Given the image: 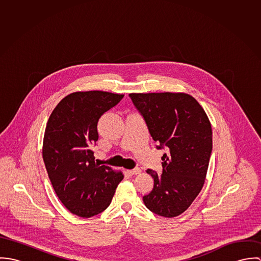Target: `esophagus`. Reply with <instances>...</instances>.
<instances>
[{"label": "esophagus", "instance_id": "obj_1", "mask_svg": "<svg viewBox=\"0 0 261 261\" xmlns=\"http://www.w3.org/2000/svg\"><path fill=\"white\" fill-rule=\"evenodd\" d=\"M130 175H139V174H141V169H139V168H136V169H133V170H128L127 171Z\"/></svg>", "mask_w": 261, "mask_h": 261}]
</instances>
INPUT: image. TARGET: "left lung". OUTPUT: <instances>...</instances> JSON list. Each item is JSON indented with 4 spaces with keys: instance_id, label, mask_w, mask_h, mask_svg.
I'll list each match as a JSON object with an SVG mask.
<instances>
[{
    "instance_id": "obj_1",
    "label": "left lung",
    "mask_w": 261,
    "mask_h": 261,
    "mask_svg": "<svg viewBox=\"0 0 261 261\" xmlns=\"http://www.w3.org/2000/svg\"><path fill=\"white\" fill-rule=\"evenodd\" d=\"M143 114L152 140L166 148L163 173L148 169L153 188L146 207L166 217L179 216L204 186L212 151L211 122L200 103L185 92L129 93Z\"/></svg>"
}]
</instances>
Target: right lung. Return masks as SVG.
Listing matches in <instances>:
<instances>
[{
  "label": "right lung",
  "instance_id": "obj_1",
  "mask_svg": "<svg viewBox=\"0 0 261 261\" xmlns=\"http://www.w3.org/2000/svg\"><path fill=\"white\" fill-rule=\"evenodd\" d=\"M123 96L100 90L72 92L47 121L42 154L49 179L62 204L79 217L105 211L123 179L120 171L95 163L91 150L100 116Z\"/></svg>",
  "mask_w": 261,
  "mask_h": 261
}]
</instances>
